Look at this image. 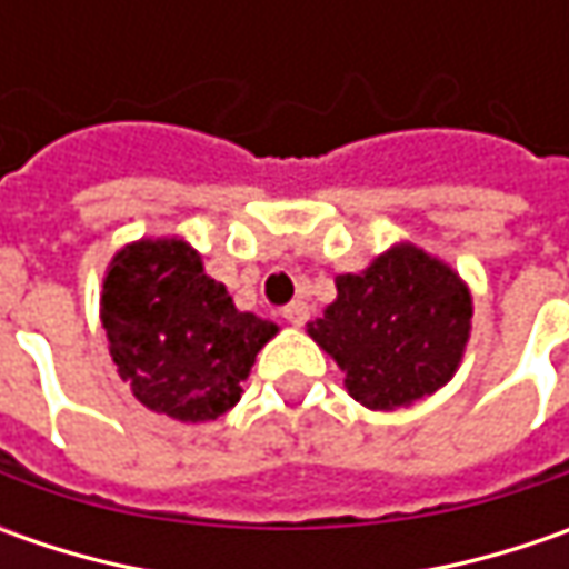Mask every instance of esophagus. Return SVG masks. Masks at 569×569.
<instances>
[{
  "label": "esophagus",
  "mask_w": 569,
  "mask_h": 569,
  "mask_svg": "<svg viewBox=\"0 0 569 569\" xmlns=\"http://www.w3.org/2000/svg\"><path fill=\"white\" fill-rule=\"evenodd\" d=\"M281 317L288 319L291 326H303V322L310 319V307H307L303 300H295V303H288V307L281 310Z\"/></svg>",
  "instance_id": "esophagus-1"
}]
</instances>
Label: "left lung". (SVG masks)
<instances>
[{
	"instance_id": "1",
	"label": "left lung",
	"mask_w": 569,
	"mask_h": 569,
	"mask_svg": "<svg viewBox=\"0 0 569 569\" xmlns=\"http://www.w3.org/2000/svg\"><path fill=\"white\" fill-rule=\"evenodd\" d=\"M339 297L310 322V339L332 355L348 392L392 411L437 392L462 361L471 295L462 278L402 243L361 274L336 278Z\"/></svg>"
}]
</instances>
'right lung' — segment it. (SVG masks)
Wrapping results in <instances>:
<instances>
[{"instance_id": "1", "label": "right lung", "mask_w": 569, "mask_h": 569, "mask_svg": "<svg viewBox=\"0 0 569 569\" xmlns=\"http://www.w3.org/2000/svg\"><path fill=\"white\" fill-rule=\"evenodd\" d=\"M100 322L136 399L187 425L214 421L240 402V382L278 332L269 319L240 313L183 240H139L117 252Z\"/></svg>"}]
</instances>
